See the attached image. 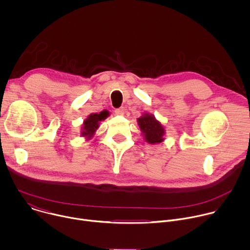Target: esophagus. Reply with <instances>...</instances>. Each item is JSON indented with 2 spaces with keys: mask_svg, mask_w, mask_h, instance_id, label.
<instances>
[{
  "mask_svg": "<svg viewBox=\"0 0 250 250\" xmlns=\"http://www.w3.org/2000/svg\"><path fill=\"white\" fill-rule=\"evenodd\" d=\"M125 110L124 108H119V109L115 110V114L118 116H123L125 114Z\"/></svg>",
  "mask_w": 250,
  "mask_h": 250,
  "instance_id": "34e87169",
  "label": "esophagus"
}]
</instances>
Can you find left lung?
<instances>
[{"label": "left lung", "mask_w": 250, "mask_h": 250, "mask_svg": "<svg viewBox=\"0 0 250 250\" xmlns=\"http://www.w3.org/2000/svg\"><path fill=\"white\" fill-rule=\"evenodd\" d=\"M139 128L148 144L155 145L163 141L165 129L160 122L150 114H144L137 119Z\"/></svg>", "instance_id": "left-lung-1"}]
</instances>
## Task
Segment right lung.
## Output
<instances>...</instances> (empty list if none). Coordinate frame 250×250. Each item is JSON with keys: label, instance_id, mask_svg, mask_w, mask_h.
<instances>
[{"label": "right lung", "instance_id": "add662e5", "mask_svg": "<svg viewBox=\"0 0 250 250\" xmlns=\"http://www.w3.org/2000/svg\"><path fill=\"white\" fill-rule=\"evenodd\" d=\"M108 116L109 113L106 111H103L99 114H91L83 123L81 135L85 136L87 139H91L99 127V123Z\"/></svg>", "mask_w": 250, "mask_h": 250}]
</instances>
